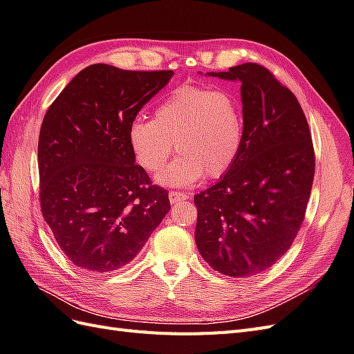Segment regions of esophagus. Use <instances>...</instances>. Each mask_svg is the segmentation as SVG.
I'll list each match as a JSON object with an SVG mask.
<instances>
[{"label": "esophagus", "mask_w": 354, "mask_h": 354, "mask_svg": "<svg viewBox=\"0 0 354 354\" xmlns=\"http://www.w3.org/2000/svg\"><path fill=\"white\" fill-rule=\"evenodd\" d=\"M169 198H170V203H178V202L187 201L188 194H185L183 192H175V189H171V192L169 193Z\"/></svg>", "instance_id": "34e87169"}]
</instances>
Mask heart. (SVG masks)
Wrapping results in <instances>:
<instances>
[{
    "label": "heart",
    "mask_w": 354,
    "mask_h": 354,
    "mask_svg": "<svg viewBox=\"0 0 354 354\" xmlns=\"http://www.w3.org/2000/svg\"><path fill=\"white\" fill-rule=\"evenodd\" d=\"M245 125L238 98L229 91L205 86L175 89L153 112L136 120L130 145L145 170L157 174L176 152L179 158L160 176L167 185H189L205 174L220 178L236 161Z\"/></svg>",
    "instance_id": "heart-1"
}]
</instances>
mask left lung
I'll use <instances>...</instances> for the list:
<instances>
[{
  "mask_svg": "<svg viewBox=\"0 0 354 354\" xmlns=\"http://www.w3.org/2000/svg\"><path fill=\"white\" fill-rule=\"evenodd\" d=\"M207 75L242 84L245 133L233 166L194 196L196 243L214 270L247 278L277 263L301 229L315 170L313 139L296 95L266 67L245 62Z\"/></svg>",
  "mask_w": 354,
  "mask_h": 354,
  "instance_id": "8db88e82",
  "label": "left lung"
}]
</instances>
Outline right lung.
I'll use <instances>...</instances> for the list:
<instances>
[{"mask_svg":"<svg viewBox=\"0 0 354 354\" xmlns=\"http://www.w3.org/2000/svg\"><path fill=\"white\" fill-rule=\"evenodd\" d=\"M171 70L93 64L55 98L39 136L40 206L71 263L104 274L139 254L170 211L169 193L136 165L129 130Z\"/></svg>","mask_w":354,"mask_h":354,"instance_id":"obj_1","label":"right lung"}]
</instances>
